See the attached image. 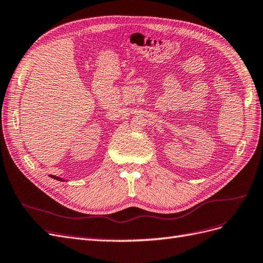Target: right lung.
<instances>
[{"instance_id":"add662e5","label":"right lung","mask_w":263,"mask_h":263,"mask_svg":"<svg viewBox=\"0 0 263 263\" xmlns=\"http://www.w3.org/2000/svg\"><path fill=\"white\" fill-rule=\"evenodd\" d=\"M52 179L54 180H58V181H61V182H66V180H63L62 178H59V177H55V176H50Z\"/></svg>"}]
</instances>
